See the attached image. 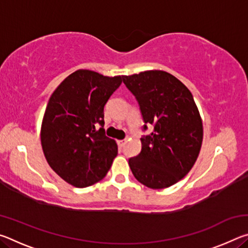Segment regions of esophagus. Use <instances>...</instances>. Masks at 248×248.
<instances>
[{"label":"esophagus","instance_id":"34e87169","mask_svg":"<svg viewBox=\"0 0 248 248\" xmlns=\"http://www.w3.org/2000/svg\"><path fill=\"white\" fill-rule=\"evenodd\" d=\"M125 142H127V140H119L118 141V146H119V148H124V144H125Z\"/></svg>","mask_w":248,"mask_h":248}]
</instances>
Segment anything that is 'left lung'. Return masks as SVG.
Returning a JSON list of instances; mask_svg holds the SVG:
<instances>
[{"instance_id":"left-lung-1","label":"left lung","mask_w":248,"mask_h":248,"mask_svg":"<svg viewBox=\"0 0 248 248\" xmlns=\"http://www.w3.org/2000/svg\"><path fill=\"white\" fill-rule=\"evenodd\" d=\"M123 81L139 104L143 130L141 152L129 159L132 174L152 189L170 187L194 166L202 143L203 129L190 91L164 71H145Z\"/></svg>"}]
</instances>
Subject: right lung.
<instances>
[{
  "instance_id": "1",
  "label": "right lung",
  "mask_w": 248,
  "mask_h": 248,
  "mask_svg": "<svg viewBox=\"0 0 248 248\" xmlns=\"http://www.w3.org/2000/svg\"><path fill=\"white\" fill-rule=\"evenodd\" d=\"M123 78L78 70L49 99L41 124L44 154L50 167L75 187L103 179L117 156L115 140L105 134L104 107Z\"/></svg>"
}]
</instances>
